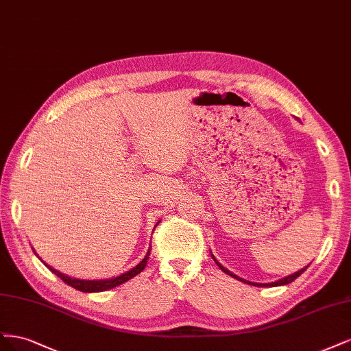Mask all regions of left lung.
<instances>
[{"mask_svg": "<svg viewBox=\"0 0 351 351\" xmlns=\"http://www.w3.org/2000/svg\"><path fill=\"white\" fill-rule=\"evenodd\" d=\"M214 258V256H213ZM214 261H216V259H214ZM217 263V261H216ZM217 265L221 268V271L223 273H226L228 276H232L233 278H236V280H241V281H243V282H250V281H245V280H242V278H239L237 276H234V274H232L229 269H226L223 265H220L219 263H217ZM308 267L309 265H306L304 268H302V269H299L298 273H295V274H291V276H287V277H285V278H281V280H278V281H274V282H267V285H258V282H250V285H252V286H264V287H268V286H285V285H289V282H291V281H295L302 273H304V271L308 269Z\"/></svg>", "mask_w": 351, "mask_h": 351, "instance_id": "1", "label": "left lung"}]
</instances>
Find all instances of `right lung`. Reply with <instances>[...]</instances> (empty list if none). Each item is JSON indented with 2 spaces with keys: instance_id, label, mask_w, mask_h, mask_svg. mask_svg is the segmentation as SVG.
I'll return each instance as SVG.
<instances>
[{
  "instance_id": "right-lung-1",
  "label": "right lung",
  "mask_w": 351,
  "mask_h": 351,
  "mask_svg": "<svg viewBox=\"0 0 351 351\" xmlns=\"http://www.w3.org/2000/svg\"><path fill=\"white\" fill-rule=\"evenodd\" d=\"M154 229H156V228H154ZM150 251H152V246H150L149 252H147V255L144 256V259H143V261H141L138 265H135L132 269L127 271V273L121 274L119 277L109 278V280H77V278H71V277H69V276H64L62 273H60V271L53 269L52 267H49V265H47V264H45V265H47L55 276H58L64 282H66V285L71 286V287H74V289H77V290L84 291V293L105 291V290H109V289H114V287H117V286L122 285V282H125V281L131 280L132 277H135L137 274H140L141 271L145 268L147 261H149V258H150Z\"/></svg>"
}]
</instances>
